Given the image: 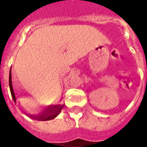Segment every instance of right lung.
I'll list each match as a JSON object with an SVG mask.
<instances>
[{"label": "right lung", "mask_w": 147, "mask_h": 147, "mask_svg": "<svg viewBox=\"0 0 147 147\" xmlns=\"http://www.w3.org/2000/svg\"><path fill=\"white\" fill-rule=\"evenodd\" d=\"M9 85H10V90L11 92V96L13 99L14 102L16 103V95L14 93L13 88L12 85V74H11V67L10 70V76H9ZM63 108V105H51L46 107L45 109L42 110V112L37 115H29V117H31L35 120L42 121H49L51 119H54L56 118L60 112L61 111V109Z\"/></svg>", "instance_id": "1"}]
</instances>
